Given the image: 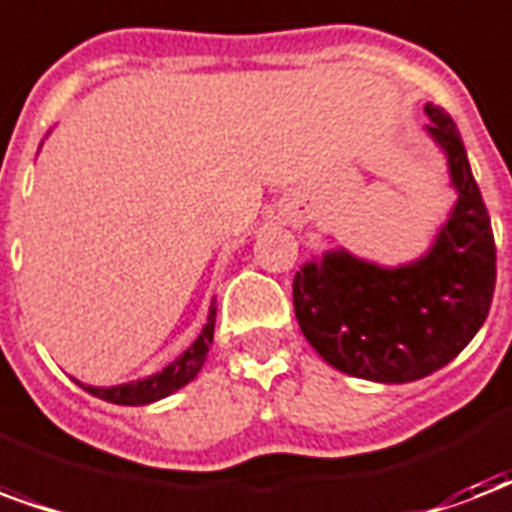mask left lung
<instances>
[{"label":"left lung","instance_id":"8db88e82","mask_svg":"<svg viewBox=\"0 0 512 512\" xmlns=\"http://www.w3.org/2000/svg\"><path fill=\"white\" fill-rule=\"evenodd\" d=\"M424 112L456 190L427 255L384 268L333 249L292 282L295 317L319 357L378 384H408L454 360L489 317L497 282L491 220L462 136L443 107Z\"/></svg>","mask_w":512,"mask_h":512}]
</instances>
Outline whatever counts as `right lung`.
I'll return each instance as SVG.
<instances>
[{
	"label": "right lung",
	"mask_w": 512,
	"mask_h": 512,
	"mask_svg": "<svg viewBox=\"0 0 512 512\" xmlns=\"http://www.w3.org/2000/svg\"><path fill=\"white\" fill-rule=\"evenodd\" d=\"M214 317H217V306L212 303L201 335L179 354L177 360L169 362L166 368L158 370V373H152V376L117 386H85L80 384V381H77V384L83 386L85 392H91L93 397H99V400H107V403L115 405H147L174 395L177 389L190 384V381L198 376V370L204 368L206 354H209V346H212L214 338Z\"/></svg>",
	"instance_id": "obj_1"
}]
</instances>
